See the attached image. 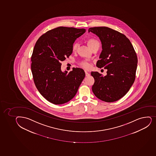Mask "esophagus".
I'll return each mask as SVG.
<instances>
[{"instance_id":"1","label":"esophagus","mask_w":156,"mask_h":156,"mask_svg":"<svg viewBox=\"0 0 156 156\" xmlns=\"http://www.w3.org/2000/svg\"><path fill=\"white\" fill-rule=\"evenodd\" d=\"M85 76H87V77H88L90 75V73L88 72H87V71H85Z\"/></svg>"}]
</instances>
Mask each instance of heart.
<instances>
[{"label":"heart","instance_id":"obj_1","mask_svg":"<svg viewBox=\"0 0 156 156\" xmlns=\"http://www.w3.org/2000/svg\"><path fill=\"white\" fill-rule=\"evenodd\" d=\"M87 44L88 47L90 48V49L93 48L94 47H96L97 45H99V42L98 40L96 39L93 38H88L87 40ZM79 48V44L77 42H75L73 44L72 50L73 51H76L78 50V48ZM81 66L85 68V69H90V64L86 62H83L81 63Z\"/></svg>","mask_w":156,"mask_h":156}]
</instances>
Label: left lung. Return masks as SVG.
I'll list each match as a JSON object with an SVG mask.
<instances>
[{
	"instance_id": "obj_1",
	"label": "left lung",
	"mask_w": 156,
	"mask_h": 156,
	"mask_svg": "<svg viewBox=\"0 0 156 156\" xmlns=\"http://www.w3.org/2000/svg\"><path fill=\"white\" fill-rule=\"evenodd\" d=\"M90 32L99 38L102 44V51L97 66L108 69L105 76L97 72H91L95 79L92 90L102 101H117L129 92L135 81L136 53L129 39L118 31L101 27H90Z\"/></svg>"
}]
</instances>
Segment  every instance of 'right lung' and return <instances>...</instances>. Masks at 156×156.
Segmentation results:
<instances>
[{"label": "right lung", "mask_w": 156, "mask_h": 156, "mask_svg": "<svg viewBox=\"0 0 156 156\" xmlns=\"http://www.w3.org/2000/svg\"><path fill=\"white\" fill-rule=\"evenodd\" d=\"M85 29L60 27L48 31L36 43L31 57V71L40 94L54 105L74 98L85 77L80 68L68 73L61 71V61L73 52V44Z\"/></svg>", "instance_id": "right-lung-1"}]
</instances>
